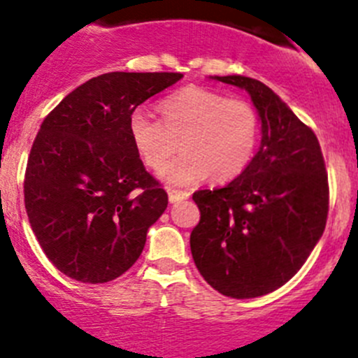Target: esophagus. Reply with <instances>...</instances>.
<instances>
[{
  "mask_svg": "<svg viewBox=\"0 0 358 358\" xmlns=\"http://www.w3.org/2000/svg\"><path fill=\"white\" fill-rule=\"evenodd\" d=\"M168 196L169 201L176 203V201H183V199L189 198V192L187 190H178V189H168Z\"/></svg>",
  "mask_w": 358,
  "mask_h": 358,
  "instance_id": "obj_1",
  "label": "esophagus"
}]
</instances>
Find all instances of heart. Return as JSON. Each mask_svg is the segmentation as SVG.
Returning <instances> with one entry per match:
<instances>
[{"label": "heart", "mask_w": 358, "mask_h": 358, "mask_svg": "<svg viewBox=\"0 0 358 358\" xmlns=\"http://www.w3.org/2000/svg\"><path fill=\"white\" fill-rule=\"evenodd\" d=\"M160 122L145 109L129 120L134 148L150 169H160L169 157L182 153L160 176L176 185H192L206 176L229 182L249 166L259 138L256 109L243 99L185 86L159 102Z\"/></svg>", "instance_id": "1"}]
</instances>
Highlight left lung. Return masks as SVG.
Returning a JSON list of instances; mask_svg holds the SVG:
<instances>
[{
  "label": "left lung",
  "instance_id": "1",
  "mask_svg": "<svg viewBox=\"0 0 358 358\" xmlns=\"http://www.w3.org/2000/svg\"><path fill=\"white\" fill-rule=\"evenodd\" d=\"M250 95L262 145L222 189L198 190L201 212L190 233L199 273L219 293L255 299L286 285L322 238L329 178L315 132L272 90L243 76H215Z\"/></svg>",
  "mask_w": 358,
  "mask_h": 358
}]
</instances>
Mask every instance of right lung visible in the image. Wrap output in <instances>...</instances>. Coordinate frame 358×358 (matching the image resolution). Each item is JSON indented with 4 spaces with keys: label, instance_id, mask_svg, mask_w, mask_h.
<instances>
[{
    "label": "right lung",
    "instance_id": "1",
    "mask_svg": "<svg viewBox=\"0 0 358 358\" xmlns=\"http://www.w3.org/2000/svg\"><path fill=\"white\" fill-rule=\"evenodd\" d=\"M178 72H109L45 116L29 152L24 205L52 265L81 282L116 279L138 262L168 194L143 166L129 120Z\"/></svg>",
    "mask_w": 358,
    "mask_h": 358
}]
</instances>
